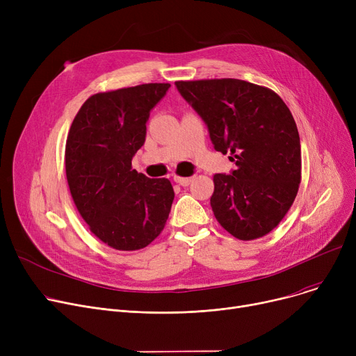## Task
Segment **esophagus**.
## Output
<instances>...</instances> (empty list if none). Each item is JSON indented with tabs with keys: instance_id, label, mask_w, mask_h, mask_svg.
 <instances>
[{
	"instance_id": "obj_1",
	"label": "esophagus",
	"mask_w": 356,
	"mask_h": 356,
	"mask_svg": "<svg viewBox=\"0 0 356 356\" xmlns=\"http://www.w3.org/2000/svg\"><path fill=\"white\" fill-rule=\"evenodd\" d=\"M173 180H175L176 183H179L180 186H189V184L192 183L193 177H180V176H175Z\"/></svg>"
}]
</instances>
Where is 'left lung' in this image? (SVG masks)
I'll return each instance as SVG.
<instances>
[{
    "label": "left lung",
    "instance_id": "obj_1",
    "mask_svg": "<svg viewBox=\"0 0 356 356\" xmlns=\"http://www.w3.org/2000/svg\"><path fill=\"white\" fill-rule=\"evenodd\" d=\"M209 128L216 152L229 153L232 175H215L211 207L220 227L241 241L270 234L302 181L300 137L290 109L274 90L222 78L177 81Z\"/></svg>",
    "mask_w": 356,
    "mask_h": 356
}]
</instances>
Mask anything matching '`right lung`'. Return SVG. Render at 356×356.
<instances>
[{
	"label": "right lung",
	"instance_id": "obj_1",
	"mask_svg": "<svg viewBox=\"0 0 356 356\" xmlns=\"http://www.w3.org/2000/svg\"><path fill=\"white\" fill-rule=\"evenodd\" d=\"M168 83H144L89 97L65 148L69 191L90 232L118 251L145 248L161 234L175 199L168 179H148L131 165L145 141L149 111Z\"/></svg>",
	"mask_w": 356,
	"mask_h": 356
}]
</instances>
